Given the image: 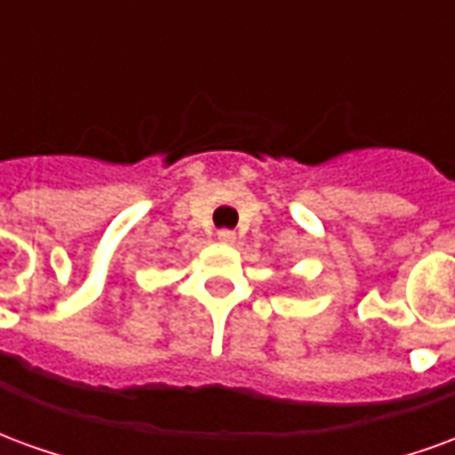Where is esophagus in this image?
I'll list each match as a JSON object with an SVG mask.
<instances>
[{"mask_svg":"<svg viewBox=\"0 0 455 455\" xmlns=\"http://www.w3.org/2000/svg\"><path fill=\"white\" fill-rule=\"evenodd\" d=\"M217 238L221 243H234V241H236V234L228 231V228H221V231H217Z\"/></svg>","mask_w":455,"mask_h":455,"instance_id":"1","label":"esophagus"}]
</instances>
